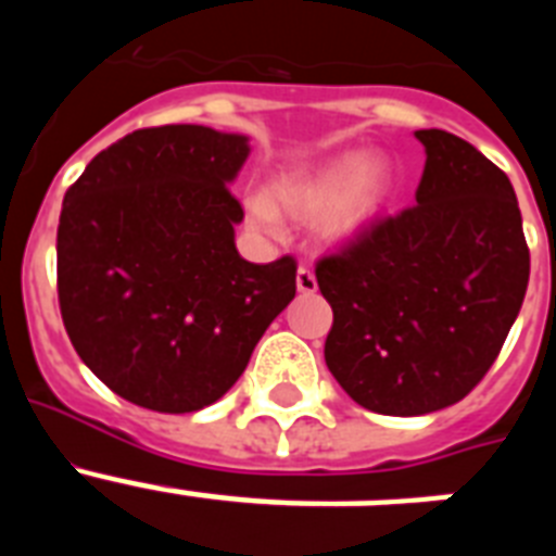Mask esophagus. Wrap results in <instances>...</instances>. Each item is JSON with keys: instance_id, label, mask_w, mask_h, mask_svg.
I'll use <instances>...</instances> for the list:
<instances>
[{"instance_id": "1", "label": "esophagus", "mask_w": 556, "mask_h": 556, "mask_svg": "<svg viewBox=\"0 0 556 556\" xmlns=\"http://www.w3.org/2000/svg\"><path fill=\"white\" fill-rule=\"evenodd\" d=\"M298 289H301L303 294L317 292V278H314V273L306 267V264H301V267H298Z\"/></svg>"}]
</instances>
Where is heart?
<instances>
[{"label": "heart", "mask_w": 556, "mask_h": 556, "mask_svg": "<svg viewBox=\"0 0 556 556\" xmlns=\"http://www.w3.org/2000/svg\"><path fill=\"white\" fill-rule=\"evenodd\" d=\"M387 191V172L384 166L367 164L365 155H342L314 172L308 178L283 180L275 194L281 200L283 208L301 217L326 215V230L333 236L351 233L370 223L378 211ZM250 223L262 233L278 236L281 233V219L267 198H253L248 203Z\"/></svg>", "instance_id": "1"}]
</instances>
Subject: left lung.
<instances>
[{
	"label": "left lung",
	"instance_id": "8db88e82",
	"mask_svg": "<svg viewBox=\"0 0 556 556\" xmlns=\"http://www.w3.org/2000/svg\"><path fill=\"white\" fill-rule=\"evenodd\" d=\"M409 208L376 217L314 264L331 303L326 365L378 415H429L488 376L520 312L529 248L509 178L473 144L417 130Z\"/></svg>",
	"mask_w": 556,
	"mask_h": 556
}]
</instances>
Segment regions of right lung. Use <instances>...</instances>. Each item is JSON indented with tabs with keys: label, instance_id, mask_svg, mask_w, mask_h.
I'll return each instance as SVG.
<instances>
[{
	"label": "right lung",
	"instance_id": "add662e5",
	"mask_svg": "<svg viewBox=\"0 0 556 556\" xmlns=\"http://www.w3.org/2000/svg\"><path fill=\"white\" fill-rule=\"evenodd\" d=\"M248 139L203 125L127 132L68 186L58 303L88 370L136 406L184 415L242 376L294 298V255L244 262L228 184Z\"/></svg>",
	"mask_w": 556,
	"mask_h": 556
}]
</instances>
